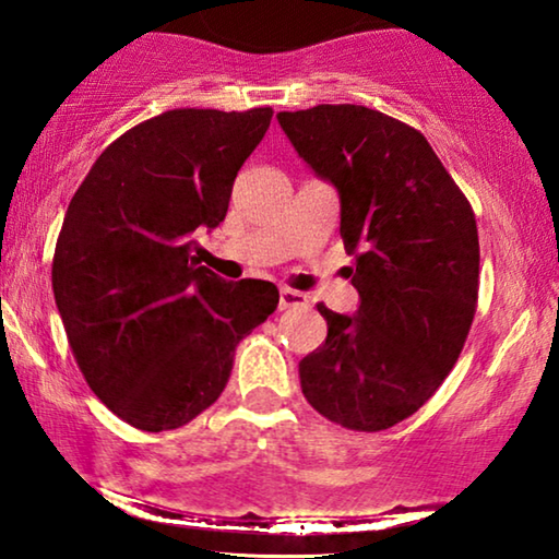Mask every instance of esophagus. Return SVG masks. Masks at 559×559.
<instances>
[{
    "instance_id": "obj_1",
    "label": "esophagus",
    "mask_w": 559,
    "mask_h": 559,
    "mask_svg": "<svg viewBox=\"0 0 559 559\" xmlns=\"http://www.w3.org/2000/svg\"><path fill=\"white\" fill-rule=\"evenodd\" d=\"M308 295L297 293V289L282 287L280 289V310H289V308H308Z\"/></svg>"
}]
</instances>
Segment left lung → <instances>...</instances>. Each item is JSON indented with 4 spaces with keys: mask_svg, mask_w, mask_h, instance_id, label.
<instances>
[{
    "mask_svg": "<svg viewBox=\"0 0 559 559\" xmlns=\"http://www.w3.org/2000/svg\"><path fill=\"white\" fill-rule=\"evenodd\" d=\"M287 140L341 201L354 316L300 361L305 400L348 430H386L430 400L461 356L478 300V228L430 142L356 104L280 111Z\"/></svg>",
    "mask_w": 559,
    "mask_h": 559,
    "instance_id": "1",
    "label": "left lung"
}]
</instances>
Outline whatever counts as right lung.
<instances>
[{
	"mask_svg": "<svg viewBox=\"0 0 559 559\" xmlns=\"http://www.w3.org/2000/svg\"><path fill=\"white\" fill-rule=\"evenodd\" d=\"M270 121V106L165 111L109 144L71 198L52 295L88 386L136 430L209 409L239 341L277 308L272 282H226L190 254Z\"/></svg>",
	"mask_w": 559,
	"mask_h": 559,
	"instance_id": "1",
	"label": "right lung"
}]
</instances>
